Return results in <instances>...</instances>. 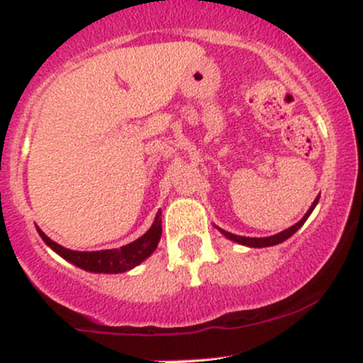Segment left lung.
Segmentation results:
<instances>
[{"instance_id":"8db88e82","label":"left lung","mask_w":363,"mask_h":363,"mask_svg":"<svg viewBox=\"0 0 363 363\" xmlns=\"http://www.w3.org/2000/svg\"><path fill=\"white\" fill-rule=\"evenodd\" d=\"M318 201H319V196L314 199V203H312L309 210H307V213L302 216L301 222L291 225V227H289V228H286V230H283V232H280V234H277V235H269V237H240V235L230 234V232H227V230H222V228H220V227H216V228H218V230L222 232V234L227 237L228 240H234V242L240 244V245H247V247H269V245L281 244L283 240H286V239H289V237L294 235L295 232H297L298 228H301L302 225L306 223V220L309 218V215L312 213V210H314L315 205H318Z\"/></svg>"}]
</instances>
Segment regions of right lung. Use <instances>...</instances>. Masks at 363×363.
<instances>
[{
    "instance_id": "1",
    "label": "right lung",
    "mask_w": 363,
    "mask_h": 363,
    "mask_svg": "<svg viewBox=\"0 0 363 363\" xmlns=\"http://www.w3.org/2000/svg\"><path fill=\"white\" fill-rule=\"evenodd\" d=\"M37 232L43 240L54 252L60 254L62 259L69 261L78 268L90 273H126L138 266L157 249L158 240L162 235V211L158 210L152 227L145 232L135 242L123 245L119 249H104V251H72L62 247L61 244L54 242L37 227Z\"/></svg>"
}]
</instances>
